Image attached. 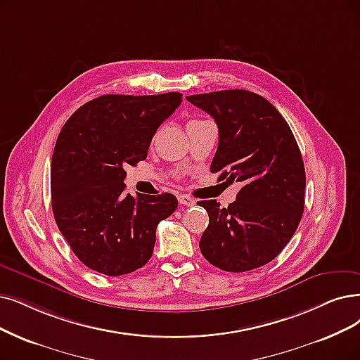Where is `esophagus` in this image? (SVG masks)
I'll use <instances>...</instances> for the list:
<instances>
[{
	"label": "esophagus",
	"mask_w": 360,
	"mask_h": 360,
	"mask_svg": "<svg viewBox=\"0 0 360 360\" xmlns=\"http://www.w3.org/2000/svg\"><path fill=\"white\" fill-rule=\"evenodd\" d=\"M177 199H179V202H180L181 205H188V207H192V205H195V199H193V198H191L189 195L180 193V195L177 196Z\"/></svg>",
	"instance_id": "obj_1"
}]
</instances>
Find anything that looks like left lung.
<instances>
[{
	"mask_svg": "<svg viewBox=\"0 0 360 360\" xmlns=\"http://www.w3.org/2000/svg\"><path fill=\"white\" fill-rule=\"evenodd\" d=\"M219 127L211 172L240 181L236 200L221 208L199 200L210 224L199 240L205 260L226 271H247L276 258L304 211L306 171L290 125L262 96L223 90L186 97Z\"/></svg>",
	"mask_w": 360,
	"mask_h": 360,
	"instance_id": "left-lung-1",
	"label": "left lung"
}]
</instances>
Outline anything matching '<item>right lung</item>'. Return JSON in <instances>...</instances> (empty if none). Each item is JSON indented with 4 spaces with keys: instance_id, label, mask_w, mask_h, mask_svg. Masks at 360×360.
I'll return each mask as SVG.
<instances>
[{
    "instance_id": "right-lung-1",
    "label": "right lung",
    "mask_w": 360,
    "mask_h": 360,
    "mask_svg": "<svg viewBox=\"0 0 360 360\" xmlns=\"http://www.w3.org/2000/svg\"><path fill=\"white\" fill-rule=\"evenodd\" d=\"M181 94H106L82 105L63 125L51 158L57 227L82 264L108 276L145 266L156 227L177 210L171 193H125V167L146 160L160 125Z\"/></svg>"
}]
</instances>
